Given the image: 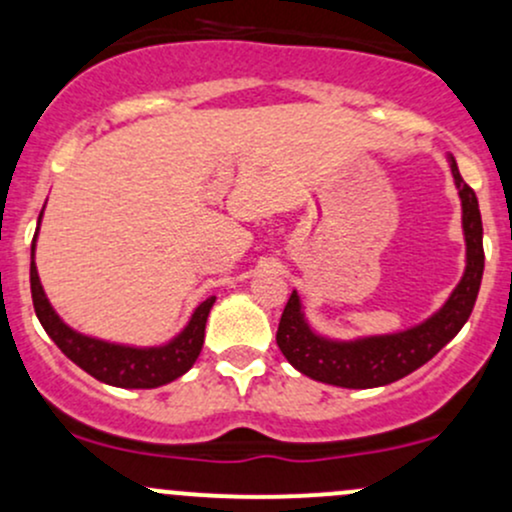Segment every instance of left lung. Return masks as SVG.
<instances>
[{
    "label": "left lung",
    "instance_id": "obj_1",
    "mask_svg": "<svg viewBox=\"0 0 512 512\" xmlns=\"http://www.w3.org/2000/svg\"><path fill=\"white\" fill-rule=\"evenodd\" d=\"M449 168L461 200V229L466 241V266L456 288L434 315L390 334L332 339L315 332L305 317L298 290L290 293L280 317L276 342L290 366L307 378L339 388H378L400 381L447 346L469 320L483 278V224L476 192L464 183L452 153Z\"/></svg>",
    "mask_w": 512,
    "mask_h": 512
}]
</instances>
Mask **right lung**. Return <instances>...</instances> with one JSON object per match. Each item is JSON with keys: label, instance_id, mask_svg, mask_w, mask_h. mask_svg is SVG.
I'll return each instance as SVG.
<instances>
[{"label": "right lung", "instance_id": "add662e5", "mask_svg": "<svg viewBox=\"0 0 512 512\" xmlns=\"http://www.w3.org/2000/svg\"><path fill=\"white\" fill-rule=\"evenodd\" d=\"M43 210H46V205H43ZM43 210L38 214V227L34 241H31V298H34L38 322L43 324L48 337L58 344V349L82 371L95 376L97 381L117 388H158L188 373L200 356L202 344H205V324L217 298L210 295V298L202 300L192 312L188 324L170 342L158 346L117 344L78 332L60 320L46 290H43L41 278H38L36 239L38 229H41Z\"/></svg>", "mask_w": 512, "mask_h": 512}]
</instances>
